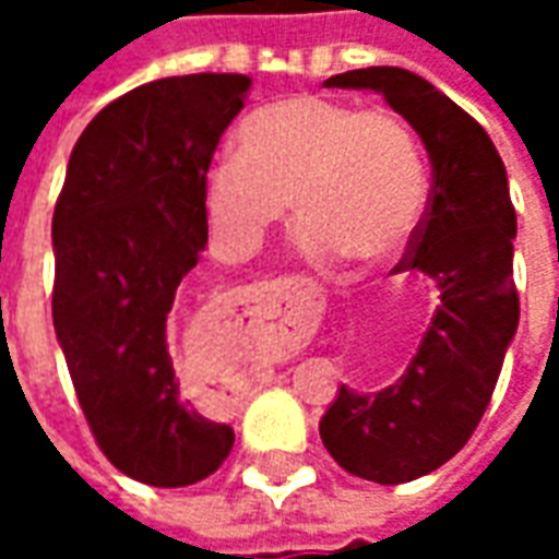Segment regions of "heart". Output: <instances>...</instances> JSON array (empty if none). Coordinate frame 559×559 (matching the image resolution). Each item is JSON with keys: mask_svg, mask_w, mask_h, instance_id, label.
<instances>
[{"mask_svg": "<svg viewBox=\"0 0 559 559\" xmlns=\"http://www.w3.org/2000/svg\"><path fill=\"white\" fill-rule=\"evenodd\" d=\"M239 148L203 170V209L224 251L254 254L293 206L299 248L332 266L344 254L389 263L425 209V164L413 131L389 110L296 92L239 122Z\"/></svg>", "mask_w": 559, "mask_h": 559, "instance_id": "heart-1", "label": "heart"}]
</instances>
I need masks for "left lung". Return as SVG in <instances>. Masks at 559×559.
Segmentation results:
<instances>
[{
	"mask_svg": "<svg viewBox=\"0 0 559 559\" xmlns=\"http://www.w3.org/2000/svg\"><path fill=\"white\" fill-rule=\"evenodd\" d=\"M323 86L383 95L431 160V203L401 269L437 284V314L392 386H341L320 419V440L347 473L401 485L443 467L491 401L521 314L512 281L518 218L491 138L428 80L377 66L335 74Z\"/></svg>",
	"mask_w": 559,
	"mask_h": 559,
	"instance_id": "1",
	"label": "left lung"
}]
</instances>
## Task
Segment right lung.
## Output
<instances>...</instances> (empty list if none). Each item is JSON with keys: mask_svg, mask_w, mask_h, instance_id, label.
I'll use <instances>...</instances> for the list:
<instances>
[{"mask_svg": "<svg viewBox=\"0 0 559 559\" xmlns=\"http://www.w3.org/2000/svg\"><path fill=\"white\" fill-rule=\"evenodd\" d=\"M251 78L185 74L131 90L92 119L53 212V326L102 452L155 488L206 479L233 428L182 395L167 317L206 248L203 170Z\"/></svg>", "mask_w": 559, "mask_h": 559, "instance_id": "add662e5", "label": "right lung"}]
</instances>
